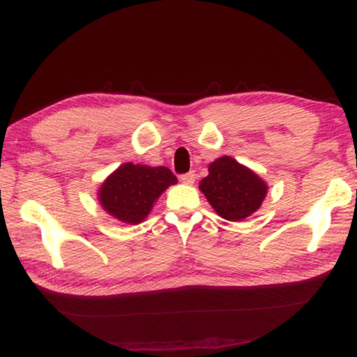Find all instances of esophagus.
Masks as SVG:
<instances>
[{
	"mask_svg": "<svg viewBox=\"0 0 357 357\" xmlns=\"http://www.w3.org/2000/svg\"><path fill=\"white\" fill-rule=\"evenodd\" d=\"M181 183H184V184H188V185H192V184H195V179H196V174H195V172H188V173H184V174H181Z\"/></svg>",
	"mask_w": 357,
	"mask_h": 357,
	"instance_id": "1",
	"label": "esophagus"
}]
</instances>
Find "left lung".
Wrapping results in <instances>:
<instances>
[{"label":"left lung","mask_w":357,"mask_h":357,"mask_svg":"<svg viewBox=\"0 0 357 357\" xmlns=\"http://www.w3.org/2000/svg\"><path fill=\"white\" fill-rule=\"evenodd\" d=\"M199 188L216 213L227 221H241L255 213L267 195L264 181L230 156L210 164Z\"/></svg>","instance_id":"obj_1"}]
</instances>
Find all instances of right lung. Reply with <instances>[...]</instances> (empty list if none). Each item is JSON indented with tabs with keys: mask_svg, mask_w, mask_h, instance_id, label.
Instances as JSON below:
<instances>
[{
	"mask_svg": "<svg viewBox=\"0 0 357 357\" xmlns=\"http://www.w3.org/2000/svg\"><path fill=\"white\" fill-rule=\"evenodd\" d=\"M178 179L167 167H147L127 162L105 179L100 190L104 210L127 224L146 219L167 187Z\"/></svg>",
	"mask_w": 357,
	"mask_h": 357,
	"instance_id": "obj_1",
	"label": "right lung"
}]
</instances>
